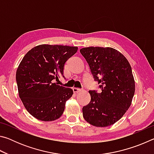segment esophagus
<instances>
[{
  "label": "esophagus",
  "mask_w": 154,
  "mask_h": 154,
  "mask_svg": "<svg viewBox=\"0 0 154 154\" xmlns=\"http://www.w3.org/2000/svg\"><path fill=\"white\" fill-rule=\"evenodd\" d=\"M72 90H73L74 93H78L81 91L79 88H72Z\"/></svg>",
  "instance_id": "1"
}]
</instances>
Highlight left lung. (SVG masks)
Returning <instances> with one entry per match:
<instances>
[{
    "label": "left lung",
    "mask_w": 154,
    "mask_h": 154,
    "mask_svg": "<svg viewBox=\"0 0 154 154\" xmlns=\"http://www.w3.org/2000/svg\"><path fill=\"white\" fill-rule=\"evenodd\" d=\"M101 92L89 91L91 100L83 107L85 120L106 127L120 119L129 109L135 92L131 66L123 54L112 48L89 47L80 49Z\"/></svg>",
    "instance_id": "left-lung-1"
}]
</instances>
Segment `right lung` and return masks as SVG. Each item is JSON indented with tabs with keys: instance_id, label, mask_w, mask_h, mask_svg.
I'll return each mask as SVG.
<instances>
[{
	"instance_id": "right-lung-1",
	"label": "right lung",
	"mask_w": 154,
	"mask_h": 154,
	"mask_svg": "<svg viewBox=\"0 0 154 154\" xmlns=\"http://www.w3.org/2000/svg\"><path fill=\"white\" fill-rule=\"evenodd\" d=\"M77 47L39 45L28 51L17 67L16 81L21 100L28 113L38 120L54 121L63 113L71 88L57 85L65 62Z\"/></svg>"
}]
</instances>
